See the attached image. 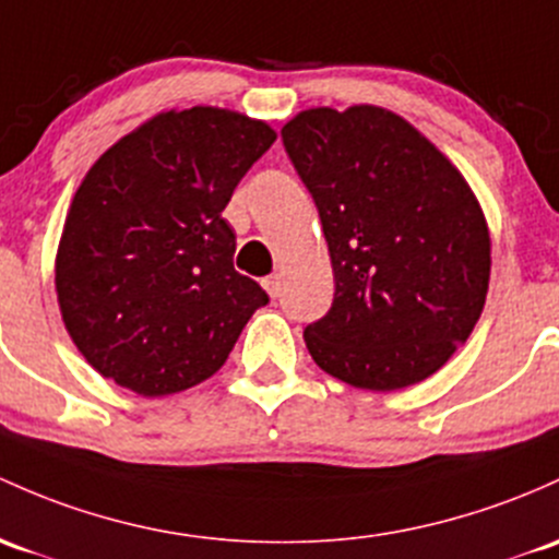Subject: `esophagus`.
Listing matches in <instances>:
<instances>
[{"instance_id": "esophagus-1", "label": "esophagus", "mask_w": 559, "mask_h": 559, "mask_svg": "<svg viewBox=\"0 0 559 559\" xmlns=\"http://www.w3.org/2000/svg\"><path fill=\"white\" fill-rule=\"evenodd\" d=\"M263 287H266L269 296L280 298V296H282V280H280V274H272V277L263 280Z\"/></svg>"}]
</instances>
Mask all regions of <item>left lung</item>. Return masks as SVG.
<instances>
[{
	"label": "left lung",
	"mask_w": 559,
	"mask_h": 559,
	"mask_svg": "<svg viewBox=\"0 0 559 559\" xmlns=\"http://www.w3.org/2000/svg\"><path fill=\"white\" fill-rule=\"evenodd\" d=\"M282 143L325 231L335 293L306 325L311 359L373 392L411 386L477 325L490 237L461 173L397 114L309 109Z\"/></svg>",
	"instance_id": "1"
}]
</instances>
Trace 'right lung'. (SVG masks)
<instances>
[{
  "label": "right lung",
  "mask_w": 559,
  "mask_h": 559,
  "mask_svg": "<svg viewBox=\"0 0 559 559\" xmlns=\"http://www.w3.org/2000/svg\"><path fill=\"white\" fill-rule=\"evenodd\" d=\"M274 138L266 122L194 106L159 114L90 167L56 287L66 330L100 376L162 397L226 362L269 296L234 272L237 237L221 213Z\"/></svg>",
  "instance_id": "right-lung-1"
}]
</instances>
